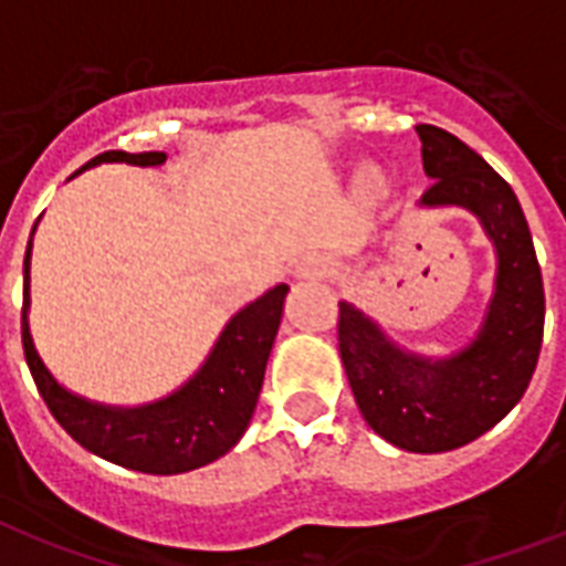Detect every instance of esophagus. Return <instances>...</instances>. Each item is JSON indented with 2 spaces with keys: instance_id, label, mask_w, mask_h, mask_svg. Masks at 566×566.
<instances>
[{
  "instance_id": "1",
  "label": "esophagus",
  "mask_w": 566,
  "mask_h": 566,
  "mask_svg": "<svg viewBox=\"0 0 566 566\" xmlns=\"http://www.w3.org/2000/svg\"><path fill=\"white\" fill-rule=\"evenodd\" d=\"M327 273V261L319 259V255H305L293 264V275L296 279H305V282H316Z\"/></svg>"
}]
</instances>
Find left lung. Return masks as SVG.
<instances>
[{
  "mask_svg": "<svg viewBox=\"0 0 566 566\" xmlns=\"http://www.w3.org/2000/svg\"><path fill=\"white\" fill-rule=\"evenodd\" d=\"M431 187L417 207H460L495 247V287L478 334L449 356L402 348L350 302H339V354L365 422L397 449L452 452L510 415L524 397L544 336V282L515 192L474 149L417 126Z\"/></svg>",
  "mask_w": 566,
  "mask_h": 566,
  "instance_id": "obj_1",
  "label": "left lung"
}]
</instances>
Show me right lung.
<instances>
[{
    "instance_id": "add662e5",
    "label": "right lung",
    "mask_w": 566,
    "mask_h": 566,
    "mask_svg": "<svg viewBox=\"0 0 566 566\" xmlns=\"http://www.w3.org/2000/svg\"><path fill=\"white\" fill-rule=\"evenodd\" d=\"M164 151H103L80 169L99 164L160 166ZM74 172V175H80ZM71 175V178H74ZM36 230V224H33ZM33 239V232H31ZM31 244L25 250V293H22V348L28 368L54 420L97 458L146 474H180L224 458L250 426L259 402L264 368L282 322L287 284H275L264 296L241 307L218 334L201 368L160 400L144 406H106L85 400L56 382L33 345L31 311Z\"/></svg>"
}]
</instances>
